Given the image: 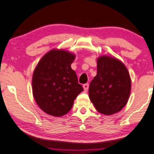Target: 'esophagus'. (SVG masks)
Returning a JSON list of instances; mask_svg holds the SVG:
<instances>
[{"mask_svg": "<svg viewBox=\"0 0 154 154\" xmlns=\"http://www.w3.org/2000/svg\"><path fill=\"white\" fill-rule=\"evenodd\" d=\"M83 88H84L85 91H87V90L88 89V86H89V85H88V83H86V84L83 85Z\"/></svg>", "mask_w": 154, "mask_h": 154, "instance_id": "1", "label": "esophagus"}]
</instances>
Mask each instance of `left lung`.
<instances>
[{
	"mask_svg": "<svg viewBox=\"0 0 154 154\" xmlns=\"http://www.w3.org/2000/svg\"><path fill=\"white\" fill-rule=\"evenodd\" d=\"M97 69L89 85V98L99 112L112 115L127 103L131 89L130 74L122 62L106 56L97 59Z\"/></svg>",
	"mask_w": 154,
	"mask_h": 154,
	"instance_id": "8db88e82",
	"label": "left lung"
}]
</instances>
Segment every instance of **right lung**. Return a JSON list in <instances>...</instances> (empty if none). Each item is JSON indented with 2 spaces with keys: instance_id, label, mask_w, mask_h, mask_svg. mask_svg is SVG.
<instances>
[{
  "instance_id": "right-lung-1",
  "label": "right lung",
  "mask_w": 154,
  "mask_h": 154,
  "mask_svg": "<svg viewBox=\"0 0 154 154\" xmlns=\"http://www.w3.org/2000/svg\"><path fill=\"white\" fill-rule=\"evenodd\" d=\"M75 56L63 50H52L37 65L32 76V93L38 106L48 115L67 114L83 88L71 65Z\"/></svg>"
}]
</instances>
